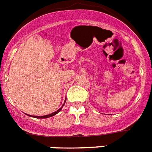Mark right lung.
Here are the masks:
<instances>
[{"instance_id":"add662e5","label":"right lung","mask_w":152,"mask_h":152,"mask_svg":"<svg viewBox=\"0 0 152 152\" xmlns=\"http://www.w3.org/2000/svg\"><path fill=\"white\" fill-rule=\"evenodd\" d=\"M61 109H62V107L60 108L57 111H56V112L54 113H50V114H49V115H46V116H33V117H35V118H41V119H43V118H48V117H51V116H54V115H56L57 113H59L60 111L61 110Z\"/></svg>"}]
</instances>
